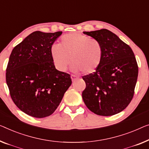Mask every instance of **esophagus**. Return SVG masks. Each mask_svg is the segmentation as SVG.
Here are the masks:
<instances>
[{
	"label": "esophagus",
	"mask_w": 149,
	"mask_h": 149,
	"mask_svg": "<svg viewBox=\"0 0 149 149\" xmlns=\"http://www.w3.org/2000/svg\"><path fill=\"white\" fill-rule=\"evenodd\" d=\"M71 79H72V81H74L75 79H77V77L75 76V75H71Z\"/></svg>",
	"instance_id": "esophagus-1"
}]
</instances>
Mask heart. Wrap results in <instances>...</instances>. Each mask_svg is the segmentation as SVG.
Masks as SVG:
<instances>
[{
    "label": "heart",
    "mask_w": 149,
    "mask_h": 149,
    "mask_svg": "<svg viewBox=\"0 0 149 149\" xmlns=\"http://www.w3.org/2000/svg\"><path fill=\"white\" fill-rule=\"evenodd\" d=\"M50 55L55 68L60 72L66 71L72 61L73 72L90 74L100 65L103 47L96 39L78 33H69L61 37L59 45H52Z\"/></svg>",
    "instance_id": "1"
}]
</instances>
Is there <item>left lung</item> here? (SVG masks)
Returning <instances> with one entry per match:
<instances>
[{
	"mask_svg": "<svg viewBox=\"0 0 149 149\" xmlns=\"http://www.w3.org/2000/svg\"><path fill=\"white\" fill-rule=\"evenodd\" d=\"M103 47L100 65L82 78L86 87L82 98L88 108L100 116H112L127 107L134 94L139 68L130 46L111 32L102 29L84 31Z\"/></svg>",
	"mask_w": 149,
	"mask_h": 149,
	"instance_id": "1",
	"label": "left lung"
}]
</instances>
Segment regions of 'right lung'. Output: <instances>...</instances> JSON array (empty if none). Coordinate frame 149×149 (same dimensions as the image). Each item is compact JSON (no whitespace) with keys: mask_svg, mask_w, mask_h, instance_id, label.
Segmentation results:
<instances>
[{"mask_svg":"<svg viewBox=\"0 0 149 149\" xmlns=\"http://www.w3.org/2000/svg\"><path fill=\"white\" fill-rule=\"evenodd\" d=\"M62 31L31 33L13 49L6 81L13 102L35 118L52 114L72 84L70 75L55 69L50 48Z\"/></svg>","mask_w":149,"mask_h":149,"instance_id":"add662e5","label":"right lung"}]
</instances>
